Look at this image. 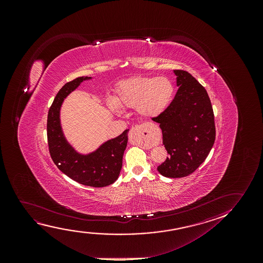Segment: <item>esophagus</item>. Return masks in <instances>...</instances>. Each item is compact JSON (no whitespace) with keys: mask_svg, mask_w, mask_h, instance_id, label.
<instances>
[{"mask_svg":"<svg viewBox=\"0 0 263 263\" xmlns=\"http://www.w3.org/2000/svg\"><path fill=\"white\" fill-rule=\"evenodd\" d=\"M149 131V127L146 124H143V125H139V126H136L132 127V129L130 130L129 137H132L133 136H137V137H141V136H146Z\"/></svg>","mask_w":263,"mask_h":263,"instance_id":"34e87169","label":"esophagus"}]
</instances>
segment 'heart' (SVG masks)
Returning <instances> with one entry per match:
<instances>
[{"label":"heart","mask_w":263,"mask_h":263,"mask_svg":"<svg viewBox=\"0 0 263 263\" xmlns=\"http://www.w3.org/2000/svg\"><path fill=\"white\" fill-rule=\"evenodd\" d=\"M173 94V83L167 77H134L117 85L114 99L108 98L107 105L116 114L120 108H137L140 115L156 118L169 107Z\"/></svg>","instance_id":"1"}]
</instances>
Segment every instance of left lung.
<instances>
[{
    "mask_svg": "<svg viewBox=\"0 0 263 263\" xmlns=\"http://www.w3.org/2000/svg\"><path fill=\"white\" fill-rule=\"evenodd\" d=\"M179 87L165 111L153 120L160 124L169 155L157 167L162 176L182 178L194 173L208 157L216 139L212 105L205 88L183 70H174Z\"/></svg>",
    "mask_w": 263,
    "mask_h": 263,
    "instance_id": "8db88e82",
    "label": "left lung"
}]
</instances>
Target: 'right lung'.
<instances>
[{
	"instance_id": "1",
	"label": "right lung",
	"mask_w": 263,
	"mask_h": 263,
	"mask_svg": "<svg viewBox=\"0 0 263 263\" xmlns=\"http://www.w3.org/2000/svg\"><path fill=\"white\" fill-rule=\"evenodd\" d=\"M90 79L91 77L88 76L78 77L65 83L58 91L47 115V143L51 158L62 173L85 186L106 187L119 178L128 129L105 142L96 151L81 155L65 139L60 123V108L64 100L83 81Z\"/></svg>"
}]
</instances>
